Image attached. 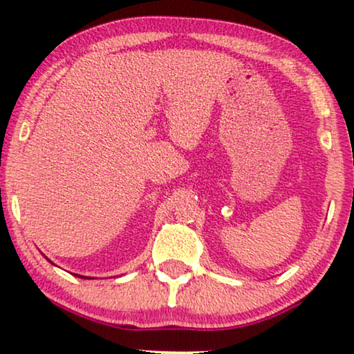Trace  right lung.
I'll use <instances>...</instances> for the list:
<instances>
[{
    "instance_id": "obj_1",
    "label": "right lung",
    "mask_w": 354,
    "mask_h": 354,
    "mask_svg": "<svg viewBox=\"0 0 354 354\" xmlns=\"http://www.w3.org/2000/svg\"><path fill=\"white\" fill-rule=\"evenodd\" d=\"M48 261H50V259H48ZM50 263H51V261H50ZM74 275H75V277H80V279H91V277H84V275H79V274H74Z\"/></svg>"
}]
</instances>
